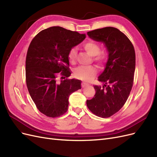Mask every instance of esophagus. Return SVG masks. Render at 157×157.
Instances as JSON below:
<instances>
[{"mask_svg": "<svg viewBox=\"0 0 157 157\" xmlns=\"http://www.w3.org/2000/svg\"><path fill=\"white\" fill-rule=\"evenodd\" d=\"M88 85V84H87L86 82H82L81 84V86H82V88H85L86 86H87Z\"/></svg>", "mask_w": 157, "mask_h": 157, "instance_id": "1", "label": "esophagus"}]
</instances>
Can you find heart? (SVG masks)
<instances>
[{"label":"heart","mask_w":157,"mask_h":157,"mask_svg":"<svg viewBox=\"0 0 157 157\" xmlns=\"http://www.w3.org/2000/svg\"><path fill=\"white\" fill-rule=\"evenodd\" d=\"M84 49L91 56H94L93 60L96 63L99 68L105 67L109 56L105 52L101 51V46L97 42L93 40H89L83 44ZM77 50L75 47L71 48L67 54L69 62L71 64H75L77 61ZM97 69L94 66L89 67H78L74 71L75 77L84 81H90L96 76Z\"/></svg>","instance_id":"heart-1"}]
</instances>
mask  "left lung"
I'll use <instances>...</instances> for the list:
<instances>
[{"mask_svg": "<svg viewBox=\"0 0 157 157\" xmlns=\"http://www.w3.org/2000/svg\"><path fill=\"white\" fill-rule=\"evenodd\" d=\"M87 35L104 42L109 59L105 70L98 77L104 85L94 86L96 94L86 101V105L94 115L108 118L120 110L130 94L136 67L134 47L126 35L113 27L92 30Z\"/></svg>", "mask_w": 157, "mask_h": 157, "instance_id": "left-lung-1", "label": "left lung"}]
</instances>
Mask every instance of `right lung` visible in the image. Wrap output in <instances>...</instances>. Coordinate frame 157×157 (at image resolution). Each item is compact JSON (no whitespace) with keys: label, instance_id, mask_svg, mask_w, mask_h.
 Masks as SVG:
<instances>
[{"label":"right lung","instance_id":"obj_1","mask_svg":"<svg viewBox=\"0 0 157 157\" xmlns=\"http://www.w3.org/2000/svg\"><path fill=\"white\" fill-rule=\"evenodd\" d=\"M85 37L56 26L41 31L31 42L25 60L26 84L36 108L47 117L63 115L70 94L81 88L80 80L69 78L67 54Z\"/></svg>","mask_w":157,"mask_h":157}]
</instances>
